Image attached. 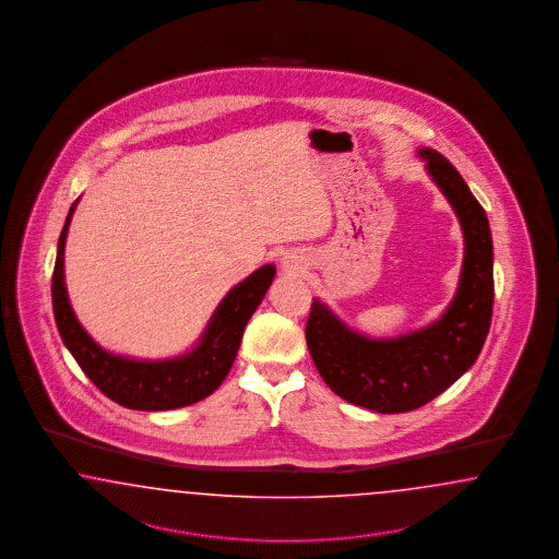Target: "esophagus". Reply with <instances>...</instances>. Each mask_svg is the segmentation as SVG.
Masks as SVG:
<instances>
[{"mask_svg":"<svg viewBox=\"0 0 559 559\" xmlns=\"http://www.w3.org/2000/svg\"><path fill=\"white\" fill-rule=\"evenodd\" d=\"M283 266H285V269H293V260H285Z\"/></svg>","mask_w":559,"mask_h":559,"instance_id":"obj_1","label":"esophagus"}]
</instances>
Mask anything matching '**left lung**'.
Here are the masks:
<instances>
[{"instance_id":"obj_1","label":"left lung","mask_w":559,"mask_h":559,"mask_svg":"<svg viewBox=\"0 0 559 559\" xmlns=\"http://www.w3.org/2000/svg\"><path fill=\"white\" fill-rule=\"evenodd\" d=\"M430 180L453 206L463 231V266L453 301L420 330L371 338L313 299L305 338L316 369L342 400L379 414H402L428 404L472 369L490 332L493 246L486 211L453 164L418 150Z\"/></svg>"}]
</instances>
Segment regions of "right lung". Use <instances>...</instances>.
I'll list each match as a JSON object with an SVG mask.
<instances>
[{
  "label": "right lung",
  "mask_w": 559,
  "mask_h": 559,
  "mask_svg": "<svg viewBox=\"0 0 559 559\" xmlns=\"http://www.w3.org/2000/svg\"><path fill=\"white\" fill-rule=\"evenodd\" d=\"M80 199L71 204L57 243L52 271V313L69 353L98 390L129 409L162 412L192 406L219 388L236 360L243 328L262 304L276 266L264 264L231 288L206 323L199 342L185 355L141 360L102 348L85 332L69 304L66 287V239Z\"/></svg>",
  "instance_id": "1"
}]
</instances>
